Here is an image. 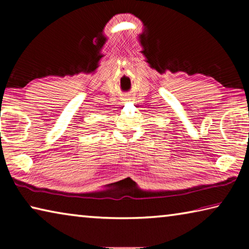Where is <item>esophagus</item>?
Returning <instances> with one entry per match:
<instances>
[{
  "mask_svg": "<svg viewBox=\"0 0 249 249\" xmlns=\"http://www.w3.org/2000/svg\"><path fill=\"white\" fill-rule=\"evenodd\" d=\"M124 101H129L130 100V98H125V99H123Z\"/></svg>",
  "mask_w": 249,
  "mask_h": 249,
  "instance_id": "1",
  "label": "esophagus"
}]
</instances>
